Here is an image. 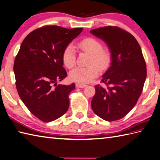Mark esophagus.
Segmentation results:
<instances>
[{
	"instance_id": "34e87169",
	"label": "esophagus",
	"mask_w": 160,
	"mask_h": 160,
	"mask_svg": "<svg viewBox=\"0 0 160 160\" xmlns=\"http://www.w3.org/2000/svg\"><path fill=\"white\" fill-rule=\"evenodd\" d=\"M76 87L79 88H83L86 87V84H81V83H76Z\"/></svg>"
}]
</instances>
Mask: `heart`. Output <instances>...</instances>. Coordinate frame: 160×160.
Returning <instances> with one entry per match:
<instances>
[{"label":"heart","mask_w":160,"mask_h":160,"mask_svg":"<svg viewBox=\"0 0 160 160\" xmlns=\"http://www.w3.org/2000/svg\"><path fill=\"white\" fill-rule=\"evenodd\" d=\"M77 47L79 51L90 55L89 65L86 68H75L70 72V79L78 83H86L97 77L99 70L108 68L112 61L111 52L102 48L101 42L92 38H86L77 42ZM62 60L68 68H72L76 63L75 51L72 45H68L63 50Z\"/></svg>","instance_id":"1"}]
</instances>
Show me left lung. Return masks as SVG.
Returning <instances> with one entry per match:
<instances>
[{
  "label": "left lung",
  "instance_id": "8db88e82",
  "mask_svg": "<svg viewBox=\"0 0 160 160\" xmlns=\"http://www.w3.org/2000/svg\"><path fill=\"white\" fill-rule=\"evenodd\" d=\"M90 33L107 44L112 55L111 66L102 76L105 86H95L92 109L102 119L114 121L136 104L147 78L146 63L140 44L129 32L108 26Z\"/></svg>",
  "mask_w": 160,
  "mask_h": 160
}]
</instances>
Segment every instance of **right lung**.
Here are the masks:
<instances>
[{"label": "right lung", "instance_id": "right-lung-1", "mask_svg": "<svg viewBox=\"0 0 160 160\" xmlns=\"http://www.w3.org/2000/svg\"><path fill=\"white\" fill-rule=\"evenodd\" d=\"M83 28L45 26L24 38L14 61L16 86L28 109L43 122L60 118L69 108V94L75 85H58L67 75L63 50Z\"/></svg>", "mask_w": 160, "mask_h": 160}]
</instances>
